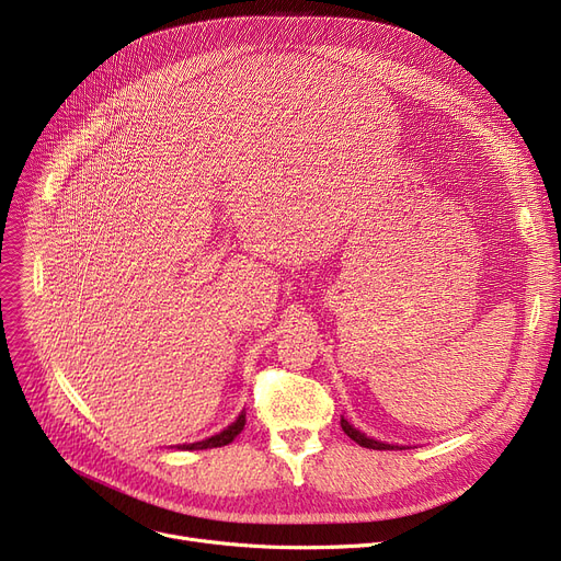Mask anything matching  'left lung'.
Masks as SVG:
<instances>
[{"instance_id": "1", "label": "left lung", "mask_w": 561, "mask_h": 561, "mask_svg": "<svg viewBox=\"0 0 561 561\" xmlns=\"http://www.w3.org/2000/svg\"><path fill=\"white\" fill-rule=\"evenodd\" d=\"M341 427H343V432L352 438V440H357L359 446H364V448H370V450H396L398 446H393V444H385V440H375V438H370V436H366L364 432H359L357 427H352L345 419H341ZM402 450V448H400Z\"/></svg>"}]
</instances>
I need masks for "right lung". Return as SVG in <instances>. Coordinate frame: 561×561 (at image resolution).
I'll list each match as a JSON object with an SVG mask.
<instances>
[{"label": "right lung", "mask_w": 561, "mask_h": 561, "mask_svg": "<svg viewBox=\"0 0 561 561\" xmlns=\"http://www.w3.org/2000/svg\"><path fill=\"white\" fill-rule=\"evenodd\" d=\"M245 427V414H241L236 419L229 427H225L220 434L211 436V438H204V440H195V444H184V446H176L180 450H206V448H222L227 444L241 434V430Z\"/></svg>", "instance_id": "right-lung-1"}]
</instances>
